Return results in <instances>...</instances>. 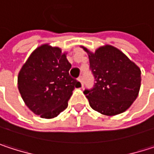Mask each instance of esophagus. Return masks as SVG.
Returning <instances> with one entry per match:
<instances>
[{
  "instance_id": "34e87169",
  "label": "esophagus",
  "mask_w": 154,
  "mask_h": 154,
  "mask_svg": "<svg viewBox=\"0 0 154 154\" xmlns=\"http://www.w3.org/2000/svg\"><path fill=\"white\" fill-rule=\"evenodd\" d=\"M77 80H78V81H79V82L81 83V85L83 86V85H84V82H83V77H79L78 78H77Z\"/></svg>"
}]
</instances>
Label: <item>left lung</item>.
I'll list each match as a JSON object with an SVG mask.
<instances>
[{
  "label": "left lung",
  "mask_w": 154,
  "mask_h": 154,
  "mask_svg": "<svg viewBox=\"0 0 154 154\" xmlns=\"http://www.w3.org/2000/svg\"><path fill=\"white\" fill-rule=\"evenodd\" d=\"M82 48L88 54L90 69L96 81L93 89L84 92L91 108L106 116L126 111L138 96V66L111 45L99 47L94 52Z\"/></svg>",
  "instance_id": "obj_1"
}]
</instances>
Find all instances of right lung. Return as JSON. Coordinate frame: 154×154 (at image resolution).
<instances>
[{"instance_id": "1", "label": "right lung", "mask_w": 154, "mask_h": 154, "mask_svg": "<svg viewBox=\"0 0 154 154\" xmlns=\"http://www.w3.org/2000/svg\"><path fill=\"white\" fill-rule=\"evenodd\" d=\"M67 53L49 44L37 47L22 66L17 76L20 95L35 114L53 119L68 107L76 87L81 84L69 76L71 64Z\"/></svg>"}]
</instances>
